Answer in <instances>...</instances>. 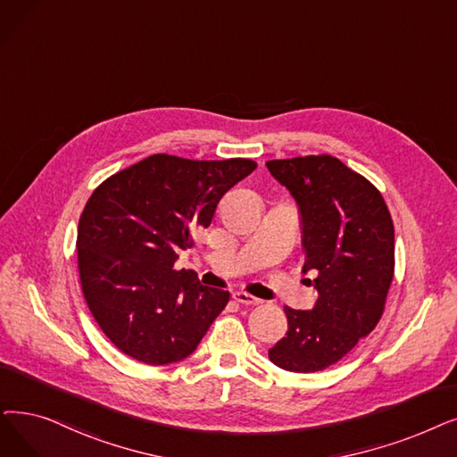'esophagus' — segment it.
<instances>
[{
  "instance_id": "1",
  "label": "esophagus",
  "mask_w": 457,
  "mask_h": 457,
  "mask_svg": "<svg viewBox=\"0 0 457 457\" xmlns=\"http://www.w3.org/2000/svg\"><path fill=\"white\" fill-rule=\"evenodd\" d=\"M233 299H235L237 303L246 304V306H255V304H260V303H262L260 299H255V296L248 295L246 291H235V293H233Z\"/></svg>"
}]
</instances>
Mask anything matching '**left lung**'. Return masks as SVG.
Masks as SVG:
<instances>
[{
	"label": "left lung",
	"instance_id": "obj_1",
	"mask_svg": "<svg viewBox=\"0 0 457 457\" xmlns=\"http://www.w3.org/2000/svg\"><path fill=\"white\" fill-rule=\"evenodd\" d=\"M301 211L303 272L313 270V310L284 308L287 332L269 359L295 373L321 371L368 336L394 278V222L366 177L330 154L269 161Z\"/></svg>",
	"mask_w": 457,
	"mask_h": 457
}]
</instances>
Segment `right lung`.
I'll return each mask as SVG.
<instances>
[{"mask_svg":"<svg viewBox=\"0 0 457 457\" xmlns=\"http://www.w3.org/2000/svg\"><path fill=\"white\" fill-rule=\"evenodd\" d=\"M248 158L151 154L98 185L78 224L84 299L106 338L149 366L179 362L202 342L229 291L177 270V252L209 228L222 195L250 175Z\"/></svg>","mask_w":457,"mask_h":457,"instance_id":"add662e5","label":"right lung"}]
</instances>
